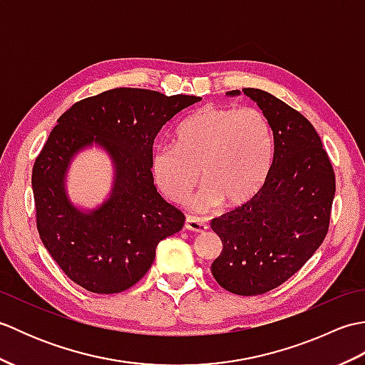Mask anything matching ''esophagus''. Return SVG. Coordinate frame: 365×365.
Segmentation results:
<instances>
[{
  "label": "esophagus",
  "mask_w": 365,
  "mask_h": 365,
  "mask_svg": "<svg viewBox=\"0 0 365 365\" xmlns=\"http://www.w3.org/2000/svg\"><path fill=\"white\" fill-rule=\"evenodd\" d=\"M185 229L191 230V232H197V234H202V232H205L208 229V226L204 221H200L199 218L187 216V218H185Z\"/></svg>",
  "instance_id": "34e87169"
}]
</instances>
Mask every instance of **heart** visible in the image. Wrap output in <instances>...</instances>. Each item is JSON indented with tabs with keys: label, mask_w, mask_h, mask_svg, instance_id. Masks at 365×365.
Here are the masks:
<instances>
[{
	"label": "heart",
	"mask_w": 365,
	"mask_h": 365,
	"mask_svg": "<svg viewBox=\"0 0 365 365\" xmlns=\"http://www.w3.org/2000/svg\"><path fill=\"white\" fill-rule=\"evenodd\" d=\"M274 158V136L267 115L255 108L207 105L175 130L174 144L152 153V174L160 191L183 202L200 180L207 185L196 199L202 210L240 207L267 182Z\"/></svg>",
	"instance_id": "obj_1"
}]
</instances>
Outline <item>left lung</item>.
<instances>
[{
	"label": "left lung",
	"mask_w": 365,
	"mask_h": 365,
	"mask_svg": "<svg viewBox=\"0 0 365 365\" xmlns=\"http://www.w3.org/2000/svg\"><path fill=\"white\" fill-rule=\"evenodd\" d=\"M243 92L271 123L274 158L267 182L250 202L212 220L222 242L212 274L227 292L252 297L284 284L319 250L328 234L336 175L304 115L269 92Z\"/></svg>",
	"instance_id": "obj_1"
}]
</instances>
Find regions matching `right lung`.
<instances>
[{"mask_svg":"<svg viewBox=\"0 0 365 365\" xmlns=\"http://www.w3.org/2000/svg\"><path fill=\"white\" fill-rule=\"evenodd\" d=\"M196 96L118 88L76 102L58 119L33 168L37 230L61 269L92 293H119L141 279L185 215L153 185L152 147L161 127ZM96 143L110 155L115 182L106 202L81 211L68 199L74 155Z\"/></svg>","mask_w":365,"mask_h":365,"instance_id":"right-lung-1","label":"right lung"}]
</instances>
